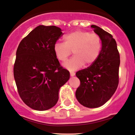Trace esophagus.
<instances>
[{"instance_id":"1","label":"esophagus","mask_w":135,"mask_h":135,"mask_svg":"<svg viewBox=\"0 0 135 135\" xmlns=\"http://www.w3.org/2000/svg\"><path fill=\"white\" fill-rule=\"evenodd\" d=\"M70 75H71V76H72V77L74 76V75H75V73H74V72H70Z\"/></svg>"}]
</instances>
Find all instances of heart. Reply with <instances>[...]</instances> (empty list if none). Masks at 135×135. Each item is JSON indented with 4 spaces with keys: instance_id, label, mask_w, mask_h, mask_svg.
<instances>
[{
    "instance_id": "heart-1",
    "label": "heart",
    "mask_w": 135,
    "mask_h": 135,
    "mask_svg": "<svg viewBox=\"0 0 135 135\" xmlns=\"http://www.w3.org/2000/svg\"><path fill=\"white\" fill-rule=\"evenodd\" d=\"M64 43L56 42L53 46L55 55L59 61H65L74 54V57L63 64L70 71L80 69L84 65L89 66L98 58L102 51V38L97 33L77 30L63 37Z\"/></svg>"
}]
</instances>
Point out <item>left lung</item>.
Here are the masks:
<instances>
[{"instance_id":"8db88e82","label":"left lung","mask_w":135,"mask_h":135,"mask_svg":"<svg viewBox=\"0 0 135 135\" xmlns=\"http://www.w3.org/2000/svg\"><path fill=\"white\" fill-rule=\"evenodd\" d=\"M91 27L102 38V51L93 64L76 73L80 84L75 97L83 106L97 108L109 100L117 89L120 56L111 34L97 25H92Z\"/></svg>"}]
</instances>
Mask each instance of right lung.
Wrapping results in <instances>:
<instances>
[{"label":"right lung","instance_id":"add662e5","mask_svg":"<svg viewBox=\"0 0 135 135\" xmlns=\"http://www.w3.org/2000/svg\"><path fill=\"white\" fill-rule=\"evenodd\" d=\"M62 35L56 26L39 25L23 38L17 49L14 77L20 97L32 109L53 107L60 88L69 79V72L60 65L53 51Z\"/></svg>","mask_w":135,"mask_h":135}]
</instances>
